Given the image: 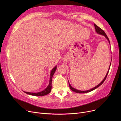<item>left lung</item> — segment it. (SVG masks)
Listing matches in <instances>:
<instances>
[{"mask_svg":"<svg viewBox=\"0 0 121 121\" xmlns=\"http://www.w3.org/2000/svg\"><path fill=\"white\" fill-rule=\"evenodd\" d=\"M94 26H95V31H96V32L98 34H100V35L104 36L106 38V39L108 40V41L109 44H110V42L109 39L108 37H107V35L106 34V33H105V32L104 31V30H103L101 28H100L99 27H98L97 25H96L95 24H94ZM111 61H112V60H111ZM111 63H110V66H109V69H108V72H107V74H106V75L105 78H103V79L102 80V81L99 84H98V85H97V86H96V87L93 88L92 89H91V90H87V91H79V90H77V89L74 88L73 87H72V86H71V85L70 84L69 82V81L68 80V81L69 86L70 89L72 91H74V92H76V93H87V92H91V91L94 90L95 89H97V88H98V87H99V86H100L103 82H104V81L106 79V78H107V75H108V73H109V70H110V66H111Z\"/></svg>","mask_w":121,"mask_h":121,"instance_id":"left-lung-1","label":"left lung"}]
</instances>
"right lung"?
I'll list each match as a JSON object with an SVG mask.
<instances>
[{
    "instance_id": "add662e5",
    "label": "right lung",
    "mask_w": 121,
    "mask_h": 121,
    "mask_svg": "<svg viewBox=\"0 0 121 121\" xmlns=\"http://www.w3.org/2000/svg\"><path fill=\"white\" fill-rule=\"evenodd\" d=\"M57 68V65H56L51 70V72H50V80H49V85L47 86V87L43 91L40 92H26L24 91L25 93L28 94L29 95H32V96H44L48 94H49L52 89V78L53 76L56 72V70Z\"/></svg>"
}]
</instances>
